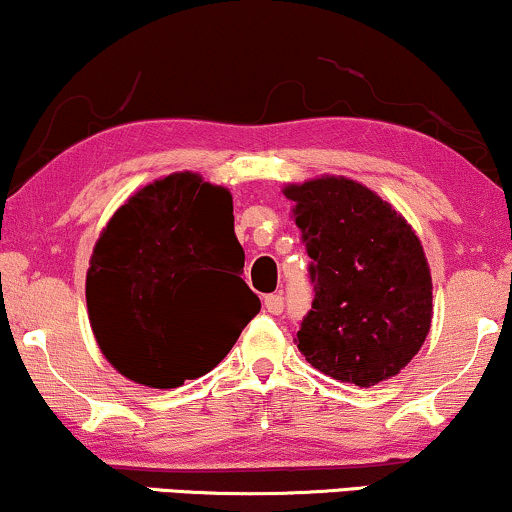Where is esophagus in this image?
<instances>
[{
    "label": "esophagus",
    "mask_w": 512,
    "mask_h": 512,
    "mask_svg": "<svg viewBox=\"0 0 512 512\" xmlns=\"http://www.w3.org/2000/svg\"><path fill=\"white\" fill-rule=\"evenodd\" d=\"M263 304H266V309L270 311V314L278 316V314H282V306H285V299H282V294H268L266 302H263Z\"/></svg>",
    "instance_id": "1"
}]
</instances>
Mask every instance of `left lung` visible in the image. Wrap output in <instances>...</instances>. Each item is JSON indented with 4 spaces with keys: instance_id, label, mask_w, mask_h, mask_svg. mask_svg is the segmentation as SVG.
<instances>
[{
    "instance_id": "1",
    "label": "left lung",
    "mask_w": 512,
    "mask_h": 512,
    "mask_svg": "<svg viewBox=\"0 0 512 512\" xmlns=\"http://www.w3.org/2000/svg\"><path fill=\"white\" fill-rule=\"evenodd\" d=\"M311 258L316 294L297 330L306 362L340 383L376 386L422 350L434 285L417 232L369 186L323 174L282 189Z\"/></svg>"
}]
</instances>
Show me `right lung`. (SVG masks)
Instances as JSON below:
<instances>
[{
  "label": "right lung",
  "instance_id": "right-lung-1",
  "mask_svg": "<svg viewBox=\"0 0 512 512\" xmlns=\"http://www.w3.org/2000/svg\"><path fill=\"white\" fill-rule=\"evenodd\" d=\"M232 210L225 186L172 172L141 186L102 227L86 273L88 318L100 352L129 381L167 390L208 374L258 314L261 302L239 278Z\"/></svg>",
  "mask_w": 512,
  "mask_h": 512
}]
</instances>
